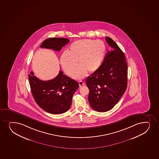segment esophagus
Here are the masks:
<instances>
[{
	"instance_id": "1",
	"label": "esophagus",
	"mask_w": 159,
	"mask_h": 159,
	"mask_svg": "<svg viewBox=\"0 0 159 159\" xmlns=\"http://www.w3.org/2000/svg\"><path fill=\"white\" fill-rule=\"evenodd\" d=\"M79 85H80V87H82L83 85H84V83L83 81H80L79 82Z\"/></svg>"
}]
</instances>
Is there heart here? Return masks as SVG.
I'll return each instance as SVG.
<instances>
[{
    "label": "heart",
    "mask_w": 159,
    "mask_h": 159,
    "mask_svg": "<svg viewBox=\"0 0 159 159\" xmlns=\"http://www.w3.org/2000/svg\"><path fill=\"white\" fill-rule=\"evenodd\" d=\"M106 44L102 41L82 39L73 42L60 57V64L65 72L74 78L82 79L88 72L93 73L99 70L106 56ZM78 65H77V62Z\"/></svg>",
    "instance_id": "heart-1"
}]
</instances>
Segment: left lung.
I'll use <instances>...</instances> for the list:
<instances>
[{"label":"left lung","mask_w":159,"mask_h":159,"mask_svg":"<svg viewBox=\"0 0 159 159\" xmlns=\"http://www.w3.org/2000/svg\"><path fill=\"white\" fill-rule=\"evenodd\" d=\"M106 40L111 47L99 70L86 79L88 99L93 110L106 112L111 109L127 86V64L124 53L110 37Z\"/></svg>","instance_id":"1"}]
</instances>
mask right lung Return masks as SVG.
Returning a JSON list of instances; mask_svg holds the SVG:
<instances>
[{
  "label": "right lung",
  "mask_w": 159,
  "mask_h": 159,
  "mask_svg": "<svg viewBox=\"0 0 159 159\" xmlns=\"http://www.w3.org/2000/svg\"><path fill=\"white\" fill-rule=\"evenodd\" d=\"M69 42L67 39L52 38L44 41L40 48L58 51ZM29 80L37 104L45 111L55 115L67 111L70 108L73 95L79 88L76 80L64 75L61 70L55 78L47 81L38 79L31 71Z\"/></svg>",
  "instance_id": "add662e5"
}]
</instances>
